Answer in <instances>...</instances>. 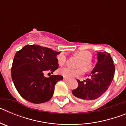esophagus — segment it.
Here are the masks:
<instances>
[{
    "label": "esophagus",
    "mask_w": 126,
    "mask_h": 126,
    "mask_svg": "<svg viewBox=\"0 0 126 126\" xmlns=\"http://www.w3.org/2000/svg\"><path fill=\"white\" fill-rule=\"evenodd\" d=\"M63 80L65 81H69V79L67 78H64V79H63Z\"/></svg>",
    "instance_id": "esophagus-1"
}]
</instances>
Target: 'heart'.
Instances as JSON below:
<instances>
[{
    "label": "heart",
    "mask_w": 126,
    "mask_h": 126,
    "mask_svg": "<svg viewBox=\"0 0 126 126\" xmlns=\"http://www.w3.org/2000/svg\"><path fill=\"white\" fill-rule=\"evenodd\" d=\"M76 55L80 59L78 67H83L84 69L89 70L91 68L90 61L92 60V53L88 51H79L76 53ZM58 63L60 65H63L66 62V57L64 53H61L57 56ZM59 73L66 78H73L74 77L79 76L84 73L82 67L71 69L69 67H62L59 70Z\"/></svg>",
    "instance_id": "obj_1"
}]
</instances>
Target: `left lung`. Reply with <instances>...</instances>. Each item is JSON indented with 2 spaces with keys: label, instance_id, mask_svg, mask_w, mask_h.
Here are the masks:
<instances>
[{
  "label": "left lung",
  "instance_id": "8db88e82",
  "mask_svg": "<svg viewBox=\"0 0 126 126\" xmlns=\"http://www.w3.org/2000/svg\"><path fill=\"white\" fill-rule=\"evenodd\" d=\"M97 63L91 73L90 78L83 81L77 80L78 86L72 91L74 96L87 102L100 97L112 83L115 66L110 53L97 52Z\"/></svg>",
  "mask_w": 126,
  "mask_h": 126
}]
</instances>
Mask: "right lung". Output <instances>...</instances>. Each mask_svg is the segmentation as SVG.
Returning a JSON list of instances; mask_svg holds the SVG:
<instances>
[{
    "mask_svg": "<svg viewBox=\"0 0 126 126\" xmlns=\"http://www.w3.org/2000/svg\"><path fill=\"white\" fill-rule=\"evenodd\" d=\"M57 52L37 45H27L16 52L11 68V76L18 93L26 100L44 103L52 97L55 85L63 79L61 75L45 77L59 67Z\"/></svg>",
    "mask_w": 126,
    "mask_h": 126,
    "instance_id": "add662e5",
    "label": "right lung"
}]
</instances>
